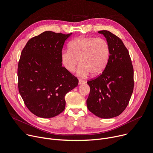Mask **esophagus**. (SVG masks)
I'll use <instances>...</instances> for the list:
<instances>
[{
    "label": "esophagus",
    "instance_id": "esophagus-1",
    "mask_svg": "<svg viewBox=\"0 0 153 153\" xmlns=\"http://www.w3.org/2000/svg\"><path fill=\"white\" fill-rule=\"evenodd\" d=\"M85 82L84 80H83L82 79H79V85H82V84H85Z\"/></svg>",
    "mask_w": 153,
    "mask_h": 153
}]
</instances>
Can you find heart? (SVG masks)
Masks as SVG:
<instances>
[{"mask_svg":"<svg viewBox=\"0 0 153 153\" xmlns=\"http://www.w3.org/2000/svg\"><path fill=\"white\" fill-rule=\"evenodd\" d=\"M110 52L109 45L105 39L80 36L71 41L69 49L62 52L60 59L69 73H73L79 63L77 74L85 77L90 73L92 76L99 75L104 70Z\"/></svg>","mask_w":153,"mask_h":153,"instance_id":"b5f03b06","label":"heart"}]
</instances>
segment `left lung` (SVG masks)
<instances>
[{
  "mask_svg": "<svg viewBox=\"0 0 153 153\" xmlns=\"http://www.w3.org/2000/svg\"><path fill=\"white\" fill-rule=\"evenodd\" d=\"M110 46L108 63L102 74L87 82L90 87L88 109L101 118L120 115L129 104L134 89V69L123 41L107 30H101Z\"/></svg>",
  "mask_w": 153,
  "mask_h": 153,
  "instance_id": "8db88e82",
  "label": "left lung"
}]
</instances>
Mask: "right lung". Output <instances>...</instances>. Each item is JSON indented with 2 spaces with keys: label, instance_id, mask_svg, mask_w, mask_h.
<instances>
[{
  "label": "right lung",
  "instance_id": "1",
  "mask_svg": "<svg viewBox=\"0 0 153 153\" xmlns=\"http://www.w3.org/2000/svg\"><path fill=\"white\" fill-rule=\"evenodd\" d=\"M72 35L46 31L28 41L18 63V88L28 109L49 118L65 110V96L78 85V79L62 66L65 41Z\"/></svg>",
  "mask_w": 153,
  "mask_h": 153
}]
</instances>
